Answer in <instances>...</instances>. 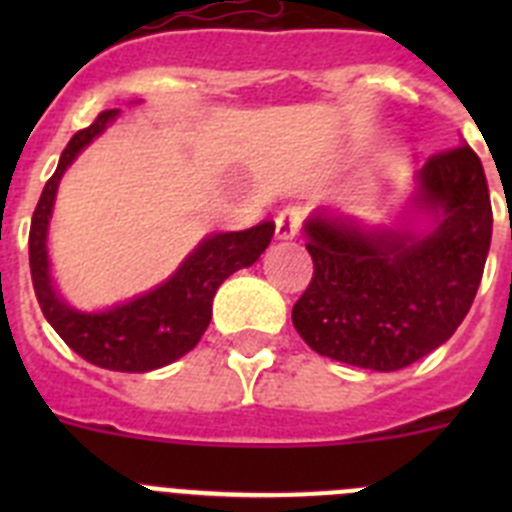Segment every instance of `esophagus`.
<instances>
[{"label": "esophagus", "instance_id": "34e87169", "mask_svg": "<svg viewBox=\"0 0 512 512\" xmlns=\"http://www.w3.org/2000/svg\"><path fill=\"white\" fill-rule=\"evenodd\" d=\"M302 223H305V212L300 207H284L277 215V235L282 241H289L300 233Z\"/></svg>", "mask_w": 512, "mask_h": 512}]
</instances>
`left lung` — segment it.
<instances>
[{
    "label": "left lung",
    "mask_w": 512,
    "mask_h": 512,
    "mask_svg": "<svg viewBox=\"0 0 512 512\" xmlns=\"http://www.w3.org/2000/svg\"><path fill=\"white\" fill-rule=\"evenodd\" d=\"M415 205L433 228L364 230L315 212L305 223L312 279L292 307L302 341L320 356L397 372L449 341L477 295L492 238L485 169L469 146L418 171Z\"/></svg>",
    "instance_id": "obj_1"
}]
</instances>
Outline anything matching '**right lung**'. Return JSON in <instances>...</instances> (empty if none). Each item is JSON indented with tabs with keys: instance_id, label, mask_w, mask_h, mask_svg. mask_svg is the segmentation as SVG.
<instances>
[{
	"instance_id": "1",
	"label": "right lung",
	"mask_w": 512,
	"mask_h": 512,
	"mask_svg": "<svg viewBox=\"0 0 512 512\" xmlns=\"http://www.w3.org/2000/svg\"><path fill=\"white\" fill-rule=\"evenodd\" d=\"M120 110L99 112L89 128L79 130L63 148L58 169L45 182L30 223V274L38 305L58 336L89 364L112 372H151L189 354L212 318L217 287L238 269L259 259L274 235V223L253 225L238 233H215L189 253L174 277L146 295L104 312H81L53 287L48 266V223L63 171L102 133Z\"/></svg>"
}]
</instances>
